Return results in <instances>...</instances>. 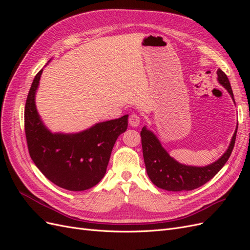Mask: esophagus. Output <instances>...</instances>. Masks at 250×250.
<instances>
[{
    "instance_id": "34e87169",
    "label": "esophagus",
    "mask_w": 250,
    "mask_h": 250,
    "mask_svg": "<svg viewBox=\"0 0 250 250\" xmlns=\"http://www.w3.org/2000/svg\"><path fill=\"white\" fill-rule=\"evenodd\" d=\"M128 121H129V125L131 127H138L140 125V122H141L140 117L138 115H135V113H132V115H130L129 120H128Z\"/></svg>"
}]
</instances>
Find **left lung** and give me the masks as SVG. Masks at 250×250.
<instances>
[{
	"instance_id": "left-lung-1",
	"label": "left lung",
	"mask_w": 250,
	"mask_h": 250,
	"mask_svg": "<svg viewBox=\"0 0 250 250\" xmlns=\"http://www.w3.org/2000/svg\"><path fill=\"white\" fill-rule=\"evenodd\" d=\"M217 75L218 82L228 90L234 102L232 89L228 76L220 69H218ZM237 130L238 126L234 130L228 150L219 160L204 167H196V166L180 164L174 160L167 152V150L162 146L156 135L146 126H144L141 131L142 148L149 178L157 188L172 192L191 191L203 186L213 178L229 161L234 146Z\"/></svg>"
}]
</instances>
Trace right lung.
Returning a JSON list of instances; mask_svg holds the SVG:
<instances>
[{"label":"right lung","instance_id":"obj_1","mask_svg":"<svg viewBox=\"0 0 250 250\" xmlns=\"http://www.w3.org/2000/svg\"><path fill=\"white\" fill-rule=\"evenodd\" d=\"M42 73V69L36 74L25 106V132L30 156L54 185L69 191L87 190L106 173L113 145L127 129L128 115L97 123L76 133L52 132L43 124L35 104Z\"/></svg>","mask_w":250,"mask_h":250}]
</instances>
